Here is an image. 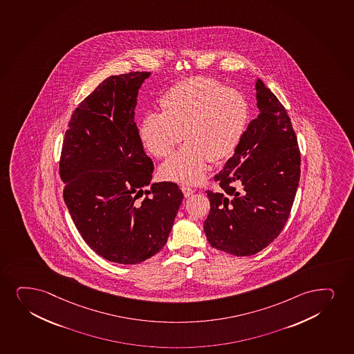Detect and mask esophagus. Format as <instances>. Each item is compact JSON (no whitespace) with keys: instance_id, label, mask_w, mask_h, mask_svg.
I'll return each instance as SVG.
<instances>
[{"instance_id":"esophagus-1","label":"esophagus","mask_w":354,"mask_h":354,"mask_svg":"<svg viewBox=\"0 0 354 354\" xmlns=\"http://www.w3.org/2000/svg\"><path fill=\"white\" fill-rule=\"evenodd\" d=\"M181 189H183V196H185V198H188V196H192L193 193L196 192L193 188L187 187V186H183Z\"/></svg>"}]
</instances>
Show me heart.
Returning <instances> with one entry per match:
<instances>
[{"label":"heart","instance_id":"1","mask_svg":"<svg viewBox=\"0 0 354 354\" xmlns=\"http://www.w3.org/2000/svg\"><path fill=\"white\" fill-rule=\"evenodd\" d=\"M160 109L161 114L140 120V145L155 158H167L183 137L187 143L160 167V175L186 185L201 183L209 161L235 151L248 122V105L240 92L201 76L173 84L161 96Z\"/></svg>","mask_w":354,"mask_h":354}]
</instances>
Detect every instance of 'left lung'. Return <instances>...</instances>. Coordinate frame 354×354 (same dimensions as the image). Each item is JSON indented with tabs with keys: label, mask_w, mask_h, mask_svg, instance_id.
<instances>
[{
	"label": "left lung",
	"mask_w": 354,
	"mask_h": 354,
	"mask_svg": "<svg viewBox=\"0 0 354 354\" xmlns=\"http://www.w3.org/2000/svg\"><path fill=\"white\" fill-rule=\"evenodd\" d=\"M255 91L258 117L214 175L222 189L206 191L211 206L204 222L206 239L236 257L259 253L278 237L301 176V153L286 109L260 79Z\"/></svg>",
	"instance_id": "8db88e82"
}]
</instances>
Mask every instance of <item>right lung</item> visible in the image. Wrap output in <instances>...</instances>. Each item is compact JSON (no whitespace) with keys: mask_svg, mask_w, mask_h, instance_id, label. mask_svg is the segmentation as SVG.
Returning a JSON list of instances; mask_svg holds the SVG:
<instances>
[{"mask_svg":"<svg viewBox=\"0 0 354 354\" xmlns=\"http://www.w3.org/2000/svg\"><path fill=\"white\" fill-rule=\"evenodd\" d=\"M150 75L104 80L71 115L59 162L64 203L83 240L122 265L145 261L163 248L183 198L174 183L143 189L153 163L140 145L135 109Z\"/></svg>","mask_w":354,"mask_h":354,"instance_id":"right-lung-1","label":"right lung"}]
</instances>
